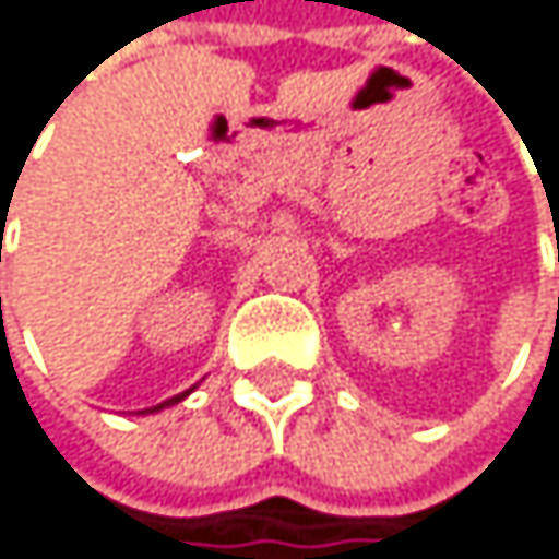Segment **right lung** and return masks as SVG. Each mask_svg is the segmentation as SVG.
I'll return each instance as SVG.
<instances>
[{
  "mask_svg": "<svg viewBox=\"0 0 559 559\" xmlns=\"http://www.w3.org/2000/svg\"><path fill=\"white\" fill-rule=\"evenodd\" d=\"M187 395V392H183ZM183 395H174V399H167V402H160V405H154V409H143V413H157V409H164V405H174V402H180Z\"/></svg>",
  "mask_w": 559,
  "mask_h": 559,
  "instance_id": "add662e5",
  "label": "right lung"
}]
</instances>
